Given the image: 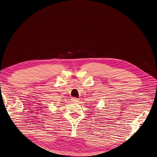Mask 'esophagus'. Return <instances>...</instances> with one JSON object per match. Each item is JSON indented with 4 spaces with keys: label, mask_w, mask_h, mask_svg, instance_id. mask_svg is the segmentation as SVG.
Here are the masks:
<instances>
[{
    "label": "esophagus",
    "mask_w": 157,
    "mask_h": 157,
    "mask_svg": "<svg viewBox=\"0 0 157 157\" xmlns=\"http://www.w3.org/2000/svg\"><path fill=\"white\" fill-rule=\"evenodd\" d=\"M71 101L74 103H76V102L78 101V99L76 98H71Z\"/></svg>",
    "instance_id": "1"
}]
</instances>
